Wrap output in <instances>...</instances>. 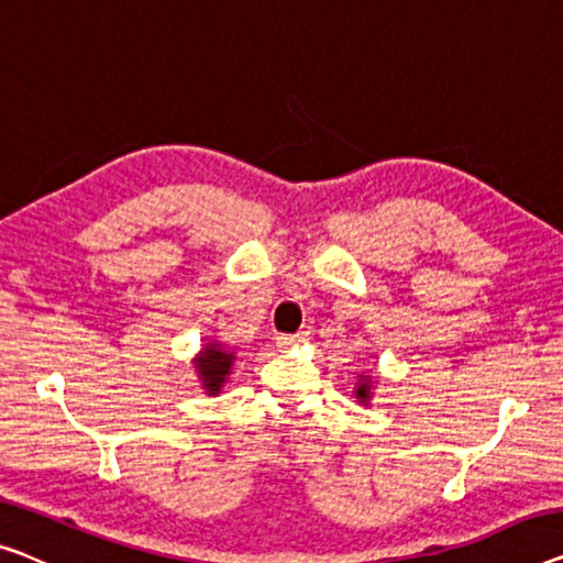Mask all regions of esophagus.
Wrapping results in <instances>:
<instances>
[{"mask_svg":"<svg viewBox=\"0 0 563 563\" xmlns=\"http://www.w3.org/2000/svg\"><path fill=\"white\" fill-rule=\"evenodd\" d=\"M306 331L300 333H278V339H275V343H278V349H290L296 346V343H303L306 341Z\"/></svg>","mask_w":563,"mask_h":563,"instance_id":"34e87169","label":"esophagus"}]
</instances>
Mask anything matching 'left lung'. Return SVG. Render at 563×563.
<instances>
[{"mask_svg": "<svg viewBox=\"0 0 563 563\" xmlns=\"http://www.w3.org/2000/svg\"><path fill=\"white\" fill-rule=\"evenodd\" d=\"M356 397H358V399H368V382L358 384V389H356Z\"/></svg>", "mask_w": 563, "mask_h": 563, "instance_id": "left-lung-1", "label": "left lung"}]
</instances>
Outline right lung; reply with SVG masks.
Instances as JSON below:
<instances>
[{"label":"right lung","mask_w":563,"mask_h":563,"mask_svg":"<svg viewBox=\"0 0 563 563\" xmlns=\"http://www.w3.org/2000/svg\"><path fill=\"white\" fill-rule=\"evenodd\" d=\"M232 362L234 356L230 351H224L222 343H207V349L201 351L197 366H199L201 382H205V389L209 394H217L222 389V384L228 379L232 368Z\"/></svg>","instance_id":"right-lung-1"}]
</instances>
